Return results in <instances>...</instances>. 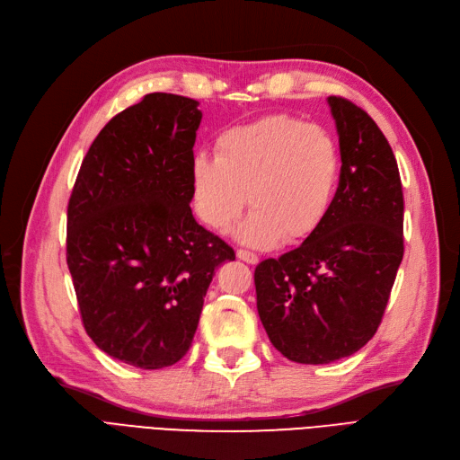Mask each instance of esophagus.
<instances>
[{
    "label": "esophagus",
    "mask_w": 460,
    "mask_h": 460,
    "mask_svg": "<svg viewBox=\"0 0 460 460\" xmlns=\"http://www.w3.org/2000/svg\"><path fill=\"white\" fill-rule=\"evenodd\" d=\"M235 255H238V259L247 262V264H257L259 262V257L255 253H252V252H247V249H238V252H235Z\"/></svg>",
    "instance_id": "obj_1"
}]
</instances>
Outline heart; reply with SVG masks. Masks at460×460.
<instances>
[{
    "label": "heart",
    "instance_id": "obj_1",
    "mask_svg": "<svg viewBox=\"0 0 460 460\" xmlns=\"http://www.w3.org/2000/svg\"><path fill=\"white\" fill-rule=\"evenodd\" d=\"M340 172L338 144L324 128L269 115L220 132L215 157L191 159V207L205 226L225 232L247 201L240 242L261 249L299 243L328 218Z\"/></svg>",
    "mask_w": 460,
    "mask_h": 460
}]
</instances>
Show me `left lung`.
Segmentation results:
<instances>
[{
  "instance_id": "left-lung-1",
  "label": "left lung",
  "mask_w": 460,
  "mask_h": 460,
  "mask_svg": "<svg viewBox=\"0 0 460 460\" xmlns=\"http://www.w3.org/2000/svg\"><path fill=\"white\" fill-rule=\"evenodd\" d=\"M328 105L341 155L330 215L294 252L255 269L269 340L301 365L333 363L372 340L405 252V203L392 147L367 111L338 95Z\"/></svg>"
}]
</instances>
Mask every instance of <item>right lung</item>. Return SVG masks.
Here are the masks:
<instances>
[{"mask_svg":"<svg viewBox=\"0 0 460 460\" xmlns=\"http://www.w3.org/2000/svg\"><path fill=\"white\" fill-rule=\"evenodd\" d=\"M198 102L147 93L90 146L66 208V264L82 324L122 363L182 358L215 269L234 249L191 215Z\"/></svg>","mask_w":460,"mask_h":460,"instance_id":"obj_1","label":"right lung"}]
</instances>
